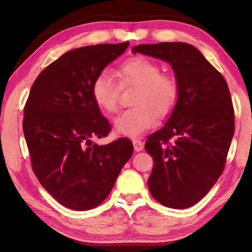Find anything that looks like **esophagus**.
I'll use <instances>...</instances> for the list:
<instances>
[{"instance_id": "obj_1", "label": "esophagus", "mask_w": 252, "mask_h": 252, "mask_svg": "<svg viewBox=\"0 0 252 252\" xmlns=\"http://www.w3.org/2000/svg\"><path fill=\"white\" fill-rule=\"evenodd\" d=\"M133 146H134L135 152H141V151H143V148H144V144L138 140H133Z\"/></svg>"}]
</instances>
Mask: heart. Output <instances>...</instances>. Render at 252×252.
<instances>
[{"mask_svg": "<svg viewBox=\"0 0 252 252\" xmlns=\"http://www.w3.org/2000/svg\"><path fill=\"white\" fill-rule=\"evenodd\" d=\"M120 84L135 85L132 108L122 111L115 119L118 134L137 137L154 126L157 116L168 115L179 96L175 79L162 74L158 63L149 58L134 56L121 63L118 69ZM119 84L109 71L98 73L92 83L93 99L100 109L115 112L119 101Z\"/></svg>", "mask_w": 252, "mask_h": 252, "instance_id": "heart-1", "label": "heart"}]
</instances>
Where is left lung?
I'll list each match as a JSON object with an SVG mask.
<instances>
[{
	"label": "left lung",
	"instance_id": "obj_1",
	"mask_svg": "<svg viewBox=\"0 0 252 252\" xmlns=\"http://www.w3.org/2000/svg\"><path fill=\"white\" fill-rule=\"evenodd\" d=\"M132 53L167 62L173 69L178 100L165 125L147 137L145 149L154 159L147 183L161 205L189 208L224 170L234 135L227 83L195 46L183 42L140 44Z\"/></svg>",
	"mask_w": 252,
	"mask_h": 252
}]
</instances>
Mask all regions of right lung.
Masks as SVG:
<instances>
[{
    "label": "right lung",
    "instance_id": "1",
    "mask_svg": "<svg viewBox=\"0 0 252 252\" xmlns=\"http://www.w3.org/2000/svg\"><path fill=\"white\" fill-rule=\"evenodd\" d=\"M129 44L69 51L47 66L30 90L23 126L32 169L41 185L69 209L87 211L100 205L133 154L126 137L107 145L92 143L110 131L93 99L92 83Z\"/></svg>",
    "mask_w": 252,
    "mask_h": 252
}]
</instances>
